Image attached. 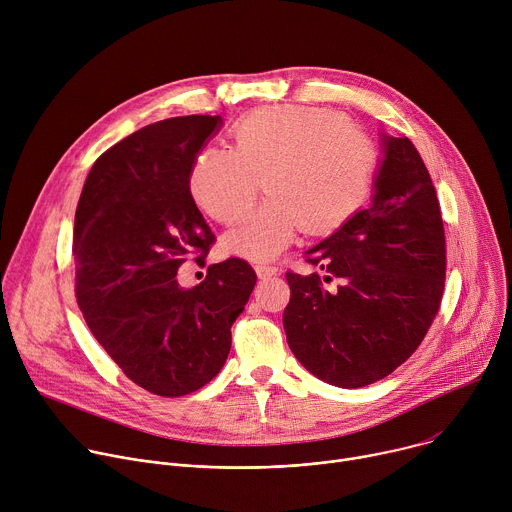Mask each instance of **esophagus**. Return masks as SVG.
Returning a JSON list of instances; mask_svg holds the SVG:
<instances>
[{
  "label": "esophagus",
  "instance_id": "obj_1",
  "mask_svg": "<svg viewBox=\"0 0 512 512\" xmlns=\"http://www.w3.org/2000/svg\"><path fill=\"white\" fill-rule=\"evenodd\" d=\"M255 271H257V275H259L261 279H269V277H273V275L277 273V267H275V265H265V263H261V265L255 267Z\"/></svg>",
  "mask_w": 512,
  "mask_h": 512
}]
</instances>
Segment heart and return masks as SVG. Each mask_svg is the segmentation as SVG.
I'll return each instance as SVG.
<instances>
[{
    "label": "heart",
    "mask_w": 512,
    "mask_h": 512,
    "mask_svg": "<svg viewBox=\"0 0 512 512\" xmlns=\"http://www.w3.org/2000/svg\"><path fill=\"white\" fill-rule=\"evenodd\" d=\"M235 150L196 154L188 188L212 221L233 225L257 198H267L225 237V249L251 261L279 255L300 229L328 235L369 202L379 148L369 131L330 109L261 107L233 127Z\"/></svg>",
    "instance_id": "1"
}]
</instances>
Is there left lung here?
Returning <instances> with one entry per match:
<instances>
[{
  "label": "left lung",
  "instance_id": "8db88e82",
  "mask_svg": "<svg viewBox=\"0 0 512 512\" xmlns=\"http://www.w3.org/2000/svg\"><path fill=\"white\" fill-rule=\"evenodd\" d=\"M383 148L371 206L306 251L324 275L285 273L287 344L314 377L342 389L401 367L444 296L446 233L429 172L407 137L383 135Z\"/></svg>",
  "mask_w": 512,
  "mask_h": 512
}]
</instances>
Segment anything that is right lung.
I'll use <instances>...</instances> for the list:
<instances>
[{"instance_id":"right-lung-1","label":"right lung","mask_w":512,"mask_h":512,"mask_svg":"<svg viewBox=\"0 0 512 512\" xmlns=\"http://www.w3.org/2000/svg\"><path fill=\"white\" fill-rule=\"evenodd\" d=\"M221 121L172 117L121 139L93 164L75 214L83 318L119 369L160 397L194 393L218 375L257 281L237 257L210 265L192 289L176 279L182 263L204 261L214 243L188 174Z\"/></svg>"}]
</instances>
